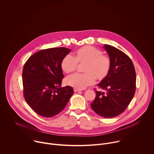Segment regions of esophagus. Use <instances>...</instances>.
Returning a JSON list of instances; mask_svg holds the SVG:
<instances>
[{
	"mask_svg": "<svg viewBox=\"0 0 154 154\" xmlns=\"http://www.w3.org/2000/svg\"><path fill=\"white\" fill-rule=\"evenodd\" d=\"M74 92H78V91H80V90H79V89L74 88Z\"/></svg>",
	"mask_w": 154,
	"mask_h": 154,
	"instance_id": "obj_1",
	"label": "esophagus"
}]
</instances>
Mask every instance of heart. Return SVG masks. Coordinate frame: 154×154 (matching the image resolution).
Instances as JSON below:
<instances>
[{
  "label": "heart",
  "instance_id": "1",
  "mask_svg": "<svg viewBox=\"0 0 154 154\" xmlns=\"http://www.w3.org/2000/svg\"><path fill=\"white\" fill-rule=\"evenodd\" d=\"M85 64L83 68L84 74H75L65 79L66 85L76 89L83 90L93 85L96 79L104 80L111 69V60L108 56L103 55L102 52L96 48L85 46L77 49L74 57L66 55L61 62V68L63 72L69 74L74 72L78 64Z\"/></svg>",
  "mask_w": 154,
  "mask_h": 154
}]
</instances>
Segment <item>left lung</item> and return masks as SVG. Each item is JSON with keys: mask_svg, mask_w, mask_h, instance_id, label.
Here are the masks:
<instances>
[{"mask_svg": "<svg viewBox=\"0 0 154 154\" xmlns=\"http://www.w3.org/2000/svg\"><path fill=\"white\" fill-rule=\"evenodd\" d=\"M103 48L111 60L108 76L97 86L105 92L96 91V98L91 103L99 115L112 118L125 111L132 100L136 89V72L131 59L118 49L108 45Z\"/></svg>", "mask_w": 154, "mask_h": 154, "instance_id": "left-lung-1", "label": "left lung"}]
</instances>
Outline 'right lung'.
Segmentation results:
<instances>
[{"mask_svg": "<svg viewBox=\"0 0 154 154\" xmlns=\"http://www.w3.org/2000/svg\"><path fill=\"white\" fill-rule=\"evenodd\" d=\"M71 51L65 48L41 50L28 59L23 71L25 100L33 110L45 118L60 113L74 94L69 86L61 87L64 77L61 62Z\"/></svg>", "mask_w": 154, "mask_h": 154, "instance_id": "right-lung-1", "label": "right lung"}]
</instances>
